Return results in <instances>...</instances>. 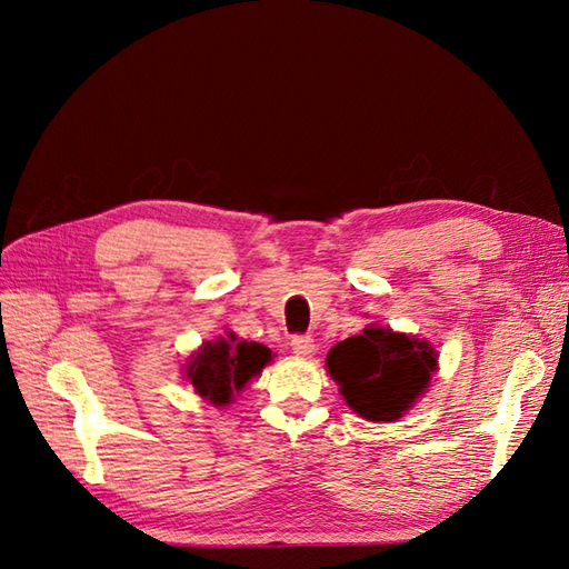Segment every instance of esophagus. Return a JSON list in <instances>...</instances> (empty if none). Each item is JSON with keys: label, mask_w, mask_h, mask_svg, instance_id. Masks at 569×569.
<instances>
[{"label": "esophagus", "mask_w": 569, "mask_h": 569, "mask_svg": "<svg viewBox=\"0 0 569 569\" xmlns=\"http://www.w3.org/2000/svg\"><path fill=\"white\" fill-rule=\"evenodd\" d=\"M291 349L298 357H310L312 352H316V342H312L310 335H296L291 340Z\"/></svg>", "instance_id": "esophagus-1"}]
</instances>
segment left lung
Returning <instances> with one entry per match:
<instances>
[{
	"instance_id": "1",
	"label": "left lung",
	"mask_w": 569,
	"mask_h": 569,
	"mask_svg": "<svg viewBox=\"0 0 569 569\" xmlns=\"http://www.w3.org/2000/svg\"><path fill=\"white\" fill-rule=\"evenodd\" d=\"M328 371L361 418L393 422L428 389L438 352L428 340L369 325L328 352Z\"/></svg>"
}]
</instances>
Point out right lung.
Here are the masks:
<instances>
[{
    "instance_id": "1",
    "label": "right lung",
    "mask_w": 569,
    "mask_h": 569,
    "mask_svg": "<svg viewBox=\"0 0 569 569\" xmlns=\"http://www.w3.org/2000/svg\"><path fill=\"white\" fill-rule=\"evenodd\" d=\"M271 359L273 355L269 347L244 340L239 342L237 335L229 332L227 337H217L214 342H202L198 352L188 357L183 373L204 401L212 406H229Z\"/></svg>"
}]
</instances>
